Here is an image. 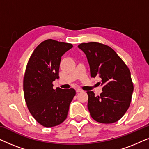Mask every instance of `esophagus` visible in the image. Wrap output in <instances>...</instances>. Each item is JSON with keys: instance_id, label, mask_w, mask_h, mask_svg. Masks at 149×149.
Returning <instances> with one entry per match:
<instances>
[{"instance_id": "obj_1", "label": "esophagus", "mask_w": 149, "mask_h": 149, "mask_svg": "<svg viewBox=\"0 0 149 149\" xmlns=\"http://www.w3.org/2000/svg\"><path fill=\"white\" fill-rule=\"evenodd\" d=\"M83 90L82 89H76V91H77V93H79V92H81V91H82Z\"/></svg>"}]
</instances>
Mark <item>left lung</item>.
<instances>
[{
	"mask_svg": "<svg viewBox=\"0 0 149 149\" xmlns=\"http://www.w3.org/2000/svg\"><path fill=\"white\" fill-rule=\"evenodd\" d=\"M78 47L86 55L91 77L102 79V92L95 96L87 91L91 117L102 123H113L127 111L134 91L128 67L109 46L96 42L81 43Z\"/></svg>",
	"mask_w": 149,
	"mask_h": 149,
	"instance_id": "obj_1",
	"label": "left lung"
}]
</instances>
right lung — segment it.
I'll return each instance as SVG.
<instances>
[{"instance_id": "1", "label": "right lung", "mask_w": 149, "mask_h": 149, "mask_svg": "<svg viewBox=\"0 0 149 149\" xmlns=\"http://www.w3.org/2000/svg\"><path fill=\"white\" fill-rule=\"evenodd\" d=\"M72 45L48 39L34 50L24 77V97L30 113L46 127L60 125L66 119L69 106L76 94L74 89L53 88L59 79L61 58Z\"/></svg>"}]
</instances>
